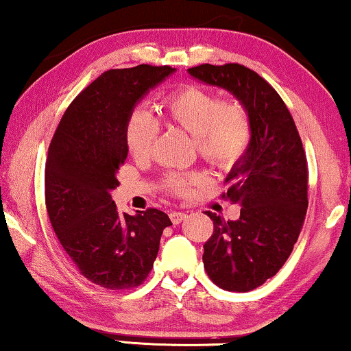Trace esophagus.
<instances>
[{
    "label": "esophagus",
    "mask_w": 351,
    "mask_h": 351,
    "mask_svg": "<svg viewBox=\"0 0 351 351\" xmlns=\"http://www.w3.org/2000/svg\"><path fill=\"white\" fill-rule=\"evenodd\" d=\"M169 217L172 220V223H180L182 220L186 219V214L180 213V210H172V213L169 214Z\"/></svg>",
    "instance_id": "esophagus-1"
}]
</instances>
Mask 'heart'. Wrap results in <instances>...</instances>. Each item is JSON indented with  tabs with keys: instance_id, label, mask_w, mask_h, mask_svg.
I'll use <instances>...</instances> for the list:
<instances>
[{
	"instance_id": "heart-1",
	"label": "heart",
	"mask_w": 351,
	"mask_h": 351,
	"mask_svg": "<svg viewBox=\"0 0 351 351\" xmlns=\"http://www.w3.org/2000/svg\"><path fill=\"white\" fill-rule=\"evenodd\" d=\"M162 112L167 121L195 137L201 158L217 167H230L247 150L252 136L247 110L237 100H222L201 86L189 84L177 89L165 100ZM156 123L150 113L137 108L126 126L129 152L145 158L156 138ZM195 180L193 176H169L166 184L182 193Z\"/></svg>"
}]
</instances>
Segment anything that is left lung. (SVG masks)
Wrapping results in <instances>:
<instances>
[{
    "label": "left lung",
    "mask_w": 351,
    "mask_h": 351,
    "mask_svg": "<svg viewBox=\"0 0 351 351\" xmlns=\"http://www.w3.org/2000/svg\"><path fill=\"white\" fill-rule=\"evenodd\" d=\"M191 78L228 90L244 105L252 136L225 182L227 198L241 206L238 220L209 213L214 233L204 243V270L225 291L247 292L275 276L291 256L304 225L306 156L280 94L239 64L198 65Z\"/></svg>",
    "instance_id": "1"
}]
</instances>
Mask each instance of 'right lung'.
<instances>
[{
  "label": "right lung",
  "instance_id": "right-lung-1",
  "mask_svg": "<svg viewBox=\"0 0 351 351\" xmlns=\"http://www.w3.org/2000/svg\"><path fill=\"white\" fill-rule=\"evenodd\" d=\"M174 71L152 65L105 71L70 104L47 150L52 228L81 275L105 289L142 285L162 230L172 225L160 209L119 214L112 190L128 158L126 126L134 108Z\"/></svg>",
  "mask_w": 351,
  "mask_h": 351
}]
</instances>
